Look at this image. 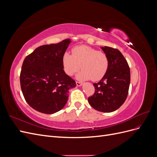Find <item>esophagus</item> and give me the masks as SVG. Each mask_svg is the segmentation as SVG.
I'll return each instance as SVG.
<instances>
[{
    "label": "esophagus",
    "mask_w": 157,
    "mask_h": 157,
    "mask_svg": "<svg viewBox=\"0 0 157 157\" xmlns=\"http://www.w3.org/2000/svg\"><path fill=\"white\" fill-rule=\"evenodd\" d=\"M76 84H77V86H82V83L80 82H76Z\"/></svg>",
    "instance_id": "34e87169"
}]
</instances>
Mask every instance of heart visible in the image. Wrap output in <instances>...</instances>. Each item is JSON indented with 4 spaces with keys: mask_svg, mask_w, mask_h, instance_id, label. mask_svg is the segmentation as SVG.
Here are the masks:
<instances>
[{
    "mask_svg": "<svg viewBox=\"0 0 157 157\" xmlns=\"http://www.w3.org/2000/svg\"><path fill=\"white\" fill-rule=\"evenodd\" d=\"M62 64L65 73L73 76L81 69L78 76L80 80L98 81L106 74L109 67V59L106 54L87 46H76L72 49V55L65 52L62 57Z\"/></svg>",
    "mask_w": 157,
    "mask_h": 157,
    "instance_id": "heart-1",
    "label": "heart"
}]
</instances>
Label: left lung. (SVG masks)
<instances>
[{"label":"left lung","instance_id":"obj_1","mask_svg":"<svg viewBox=\"0 0 157 157\" xmlns=\"http://www.w3.org/2000/svg\"><path fill=\"white\" fill-rule=\"evenodd\" d=\"M109 59V67L105 76L93 85L95 93L88 102L96 110L111 113L124 103L130 83V71L121 52L111 47H101Z\"/></svg>","mask_w":157,"mask_h":157}]
</instances>
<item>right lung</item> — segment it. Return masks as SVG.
Masks as SVG:
<instances>
[{
	"label": "right lung",
	"instance_id": "1",
	"mask_svg": "<svg viewBox=\"0 0 157 157\" xmlns=\"http://www.w3.org/2000/svg\"><path fill=\"white\" fill-rule=\"evenodd\" d=\"M71 40L38 47L25 58L20 73L22 93L35 110L53 114L67 103L75 80L65 73L62 57Z\"/></svg>",
	"mask_w": 157,
	"mask_h": 157
}]
</instances>
